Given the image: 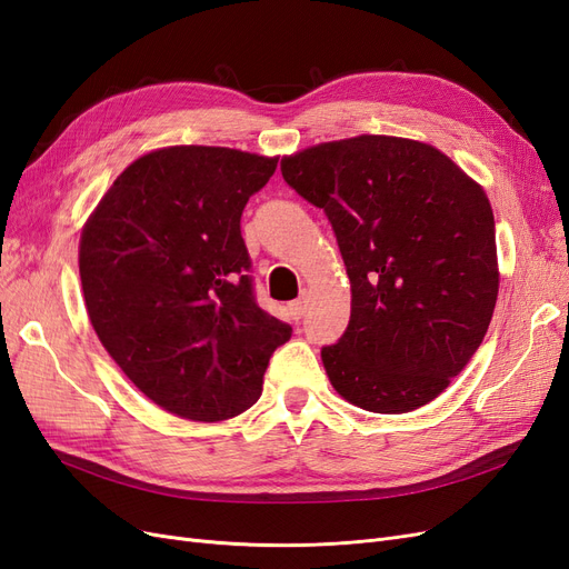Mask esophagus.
<instances>
[{
	"label": "esophagus",
	"instance_id": "34e87169",
	"mask_svg": "<svg viewBox=\"0 0 569 569\" xmlns=\"http://www.w3.org/2000/svg\"><path fill=\"white\" fill-rule=\"evenodd\" d=\"M287 308H289V316H291V320H301V318H303V313H306V299L291 301Z\"/></svg>",
	"mask_w": 569,
	"mask_h": 569
}]
</instances>
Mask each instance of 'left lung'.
Here are the masks:
<instances>
[{
  "label": "left lung",
  "instance_id": "left-lung-1",
  "mask_svg": "<svg viewBox=\"0 0 569 569\" xmlns=\"http://www.w3.org/2000/svg\"><path fill=\"white\" fill-rule=\"evenodd\" d=\"M284 182L325 211L351 280V320L322 366L349 403L410 412L451 385L498 297L491 203L432 144L360 134L284 157Z\"/></svg>",
  "mask_w": 569,
  "mask_h": 569
}]
</instances>
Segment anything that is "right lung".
Wrapping results in <instances>:
<instances>
[{"label": "right lung", "mask_w": 569, "mask_h": 569, "mask_svg": "<svg viewBox=\"0 0 569 569\" xmlns=\"http://www.w3.org/2000/svg\"><path fill=\"white\" fill-rule=\"evenodd\" d=\"M278 159L166 147L132 161L80 234L84 306L128 380L173 416L251 408L291 327L253 297L239 220Z\"/></svg>", "instance_id": "right-lung-1"}]
</instances>
